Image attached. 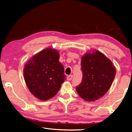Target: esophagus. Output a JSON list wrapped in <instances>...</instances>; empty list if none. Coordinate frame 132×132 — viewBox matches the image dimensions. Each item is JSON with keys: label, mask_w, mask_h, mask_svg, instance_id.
<instances>
[{"label": "esophagus", "mask_w": 132, "mask_h": 132, "mask_svg": "<svg viewBox=\"0 0 132 132\" xmlns=\"http://www.w3.org/2000/svg\"><path fill=\"white\" fill-rule=\"evenodd\" d=\"M72 77H73L72 75H70L69 76H68V77H67V79L68 80H71L72 79Z\"/></svg>", "instance_id": "esophagus-1"}]
</instances>
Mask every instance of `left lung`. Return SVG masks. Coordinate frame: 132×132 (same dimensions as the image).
Wrapping results in <instances>:
<instances>
[{
    "label": "left lung",
    "mask_w": 132,
    "mask_h": 132,
    "mask_svg": "<svg viewBox=\"0 0 132 132\" xmlns=\"http://www.w3.org/2000/svg\"><path fill=\"white\" fill-rule=\"evenodd\" d=\"M82 82L76 87L78 95L88 102L104 95L112 83L116 69L112 62L99 51L87 53L81 61Z\"/></svg>",
    "instance_id": "8db88e82"
}]
</instances>
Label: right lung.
Here are the masks:
<instances>
[{"label": "right lung", "instance_id": "add662e5", "mask_svg": "<svg viewBox=\"0 0 132 132\" xmlns=\"http://www.w3.org/2000/svg\"><path fill=\"white\" fill-rule=\"evenodd\" d=\"M59 55L57 50L46 48L33 56L24 66L26 85L38 99L47 100L54 96L66 79Z\"/></svg>", "mask_w": 132, "mask_h": 132}]
</instances>
